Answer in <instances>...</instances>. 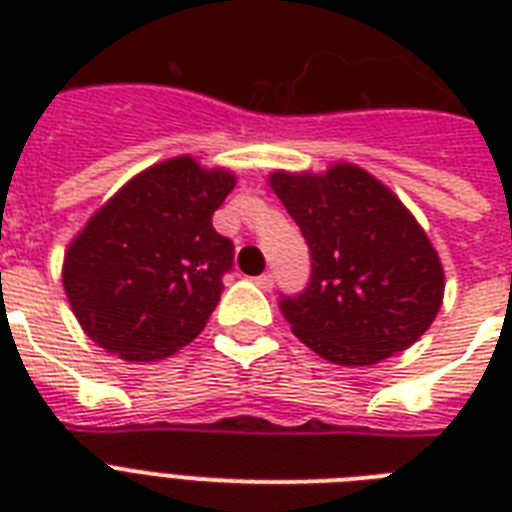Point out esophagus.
Segmentation results:
<instances>
[{
  "instance_id": "1",
  "label": "esophagus",
  "mask_w": 512,
  "mask_h": 512,
  "mask_svg": "<svg viewBox=\"0 0 512 512\" xmlns=\"http://www.w3.org/2000/svg\"><path fill=\"white\" fill-rule=\"evenodd\" d=\"M273 284H276V276H273V273H263V276H257V287L265 289V292H268V289H273Z\"/></svg>"
}]
</instances>
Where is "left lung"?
<instances>
[{
    "mask_svg": "<svg viewBox=\"0 0 512 512\" xmlns=\"http://www.w3.org/2000/svg\"><path fill=\"white\" fill-rule=\"evenodd\" d=\"M271 185L311 252L308 287L279 300L292 332L342 366L420 340L441 308L444 268L404 204L353 164L321 177L273 172Z\"/></svg>",
    "mask_w": 512,
    "mask_h": 512,
    "instance_id": "left-lung-1",
    "label": "left lung"
}]
</instances>
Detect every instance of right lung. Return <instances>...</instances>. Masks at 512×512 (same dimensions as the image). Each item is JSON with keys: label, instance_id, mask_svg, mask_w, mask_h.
I'll use <instances>...</instances> for the list:
<instances>
[{"label": "right lung", "instance_id": "add662e5", "mask_svg": "<svg viewBox=\"0 0 512 512\" xmlns=\"http://www.w3.org/2000/svg\"><path fill=\"white\" fill-rule=\"evenodd\" d=\"M231 172L177 156L132 177L66 252L63 287L82 329L108 353L156 361L199 335L233 268L212 215Z\"/></svg>", "mask_w": 512, "mask_h": 512}]
</instances>
